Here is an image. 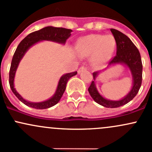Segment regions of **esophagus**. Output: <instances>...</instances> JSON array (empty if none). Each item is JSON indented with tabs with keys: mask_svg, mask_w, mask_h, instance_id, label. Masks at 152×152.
<instances>
[{
	"mask_svg": "<svg viewBox=\"0 0 152 152\" xmlns=\"http://www.w3.org/2000/svg\"><path fill=\"white\" fill-rule=\"evenodd\" d=\"M86 66H81L80 68L79 69H78V71H77V72H78V74H80V73L82 71H83V70H86Z\"/></svg>",
	"mask_w": 152,
	"mask_h": 152,
	"instance_id": "obj_1",
	"label": "esophagus"
}]
</instances>
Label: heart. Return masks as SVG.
<instances>
[{
	"mask_svg": "<svg viewBox=\"0 0 152 152\" xmlns=\"http://www.w3.org/2000/svg\"><path fill=\"white\" fill-rule=\"evenodd\" d=\"M115 46V39L112 35L92 34L82 37L78 41L77 53L81 57L91 56L93 64L101 67L110 59Z\"/></svg>",
	"mask_w": 152,
	"mask_h": 152,
	"instance_id": "heart-1",
	"label": "heart"
}]
</instances>
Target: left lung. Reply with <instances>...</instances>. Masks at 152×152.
<instances>
[{
	"mask_svg": "<svg viewBox=\"0 0 152 152\" xmlns=\"http://www.w3.org/2000/svg\"><path fill=\"white\" fill-rule=\"evenodd\" d=\"M117 43V55L109 63L108 66L104 70L115 64H122L128 67L133 78V85L129 93L120 100H109L102 96L96 86V79L102 71L93 73L94 81L88 88V92L92 99L97 104L107 108H117L130 102L138 94L142 82L141 58L139 51L129 37L115 29H110ZM103 70V71H104Z\"/></svg>",
	"mask_w": 152,
	"mask_h": 152,
	"instance_id": "1",
	"label": "left lung"
}]
</instances>
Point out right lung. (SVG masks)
<instances>
[{"instance_id": "add662e5", "label": "right lung", "mask_w": 152, "mask_h": 152, "mask_svg": "<svg viewBox=\"0 0 152 152\" xmlns=\"http://www.w3.org/2000/svg\"><path fill=\"white\" fill-rule=\"evenodd\" d=\"M72 32V30L69 29L48 26L41 30L29 34L19 44L11 61L10 71H9V85L14 95L25 105L37 109H48L56 105L57 103L59 102L61 96L64 93L68 80L72 77L77 75V72L63 75L58 80V86H57L54 94L49 99L41 102H31L24 99L14 88V78H15L16 72H17L20 61L22 59L26 52L30 49L31 47L40 41L49 40V41L56 42V43L64 45L66 40L71 35Z\"/></svg>"}]
</instances>
